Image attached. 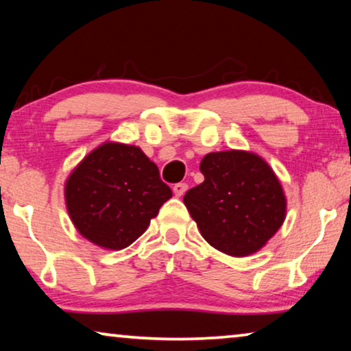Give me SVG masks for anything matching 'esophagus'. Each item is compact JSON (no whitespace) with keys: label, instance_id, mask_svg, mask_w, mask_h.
<instances>
[{"label":"esophagus","instance_id":"34e87169","mask_svg":"<svg viewBox=\"0 0 351 351\" xmlns=\"http://www.w3.org/2000/svg\"><path fill=\"white\" fill-rule=\"evenodd\" d=\"M172 190H174V194H176L177 197H180V196H183V194H185V191L188 190V185H186V183H176Z\"/></svg>","mask_w":351,"mask_h":351}]
</instances>
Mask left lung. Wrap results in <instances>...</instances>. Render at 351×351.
<instances>
[{
    "mask_svg": "<svg viewBox=\"0 0 351 351\" xmlns=\"http://www.w3.org/2000/svg\"><path fill=\"white\" fill-rule=\"evenodd\" d=\"M201 185L183 202L201 235L234 257L254 254L285 219L287 201L276 174L258 155L246 150L212 152L202 158Z\"/></svg>",
    "mask_w": 351,
    "mask_h": 351,
    "instance_id": "1",
    "label": "left lung"
}]
</instances>
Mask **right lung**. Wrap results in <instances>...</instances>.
I'll use <instances>...</instances> for the list:
<instances>
[{"label":"right lung","instance_id":"right-lung-1","mask_svg":"<svg viewBox=\"0 0 351 351\" xmlns=\"http://www.w3.org/2000/svg\"><path fill=\"white\" fill-rule=\"evenodd\" d=\"M64 196L84 239L105 250H123L144 234L172 191L141 149L108 141L72 171Z\"/></svg>","mask_w":351,"mask_h":351}]
</instances>
